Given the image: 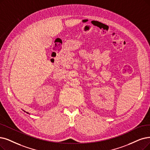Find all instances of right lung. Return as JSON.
I'll return each instance as SVG.
<instances>
[{
  "mask_svg": "<svg viewBox=\"0 0 150 150\" xmlns=\"http://www.w3.org/2000/svg\"><path fill=\"white\" fill-rule=\"evenodd\" d=\"M27 113H28V114H29V113H28V112H27Z\"/></svg>",
  "mask_w": 150,
  "mask_h": 150,
  "instance_id": "obj_1",
  "label": "right lung"
}]
</instances>
